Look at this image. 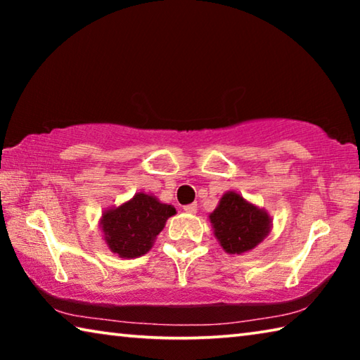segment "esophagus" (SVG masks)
<instances>
[{
  "label": "esophagus",
  "instance_id": "obj_1",
  "mask_svg": "<svg viewBox=\"0 0 360 360\" xmlns=\"http://www.w3.org/2000/svg\"><path fill=\"white\" fill-rule=\"evenodd\" d=\"M182 210H184L187 214H195V212H197V203H191V205L182 206Z\"/></svg>",
  "mask_w": 360,
  "mask_h": 360
}]
</instances>
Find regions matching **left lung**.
<instances>
[{
    "instance_id": "obj_1",
    "label": "left lung",
    "mask_w": 360,
    "mask_h": 360,
    "mask_svg": "<svg viewBox=\"0 0 360 360\" xmlns=\"http://www.w3.org/2000/svg\"><path fill=\"white\" fill-rule=\"evenodd\" d=\"M219 245L229 254L254 249L271 230V217L265 210L249 203L236 192H225L210 214Z\"/></svg>"
}]
</instances>
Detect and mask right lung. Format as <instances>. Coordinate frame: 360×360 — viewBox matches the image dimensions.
Segmentation results:
<instances>
[{"label": "right lung", "instance_id": "obj_1", "mask_svg": "<svg viewBox=\"0 0 360 360\" xmlns=\"http://www.w3.org/2000/svg\"><path fill=\"white\" fill-rule=\"evenodd\" d=\"M176 214L172 205L138 192L129 202L103 212L100 227L108 248L122 259L144 255L154 245L167 219Z\"/></svg>", "mask_w": 360, "mask_h": 360}]
</instances>
